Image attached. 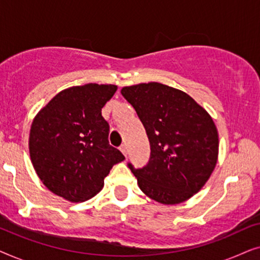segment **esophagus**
<instances>
[{"mask_svg":"<svg viewBox=\"0 0 260 260\" xmlns=\"http://www.w3.org/2000/svg\"><path fill=\"white\" fill-rule=\"evenodd\" d=\"M119 149H120V151L123 152V155L125 156V157H126V155H127V148H126V145H125V144H123L122 147H120Z\"/></svg>","mask_w":260,"mask_h":260,"instance_id":"obj_1","label":"esophagus"}]
</instances>
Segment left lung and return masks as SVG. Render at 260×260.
Instances as JSON below:
<instances>
[{"label":"left lung","mask_w":260,"mask_h":260,"mask_svg":"<svg viewBox=\"0 0 260 260\" xmlns=\"http://www.w3.org/2000/svg\"><path fill=\"white\" fill-rule=\"evenodd\" d=\"M120 93L136 110L150 142L148 165H127L141 190L163 205L188 200L205 186L218 161L212 117L186 92L159 83L125 86Z\"/></svg>","instance_id":"left-lung-1"}]
</instances>
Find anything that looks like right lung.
<instances>
[{
	"label": "right lung",
	"instance_id": "add662e5",
	"mask_svg": "<svg viewBox=\"0 0 260 260\" xmlns=\"http://www.w3.org/2000/svg\"><path fill=\"white\" fill-rule=\"evenodd\" d=\"M116 85L86 84L59 92L31 123L29 155L42 183L71 202L99 193L104 179L124 156L109 144L102 109Z\"/></svg>",
	"mask_w": 260,
	"mask_h": 260
}]
</instances>
